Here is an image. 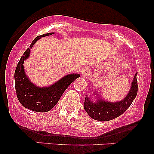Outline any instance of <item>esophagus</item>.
<instances>
[{"label": "esophagus", "instance_id": "obj_1", "mask_svg": "<svg viewBox=\"0 0 154 154\" xmlns=\"http://www.w3.org/2000/svg\"><path fill=\"white\" fill-rule=\"evenodd\" d=\"M82 75L83 77H88V76L91 75V69L89 68H88V67H85V68H84L82 69Z\"/></svg>", "mask_w": 154, "mask_h": 154}]
</instances>
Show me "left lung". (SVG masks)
Instances as JSON below:
<instances>
[{
	"label": "left lung",
	"instance_id": "8db88e82",
	"mask_svg": "<svg viewBox=\"0 0 154 154\" xmlns=\"http://www.w3.org/2000/svg\"><path fill=\"white\" fill-rule=\"evenodd\" d=\"M137 93V73L132 83V87L128 95L122 100L116 103H111L98 98V101L93 103L85 97L84 109L91 118L98 121L105 122L114 119L123 114L131 105Z\"/></svg>",
	"mask_w": 154,
	"mask_h": 154
}]
</instances>
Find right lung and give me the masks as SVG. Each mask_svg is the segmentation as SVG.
<instances>
[{
  "mask_svg": "<svg viewBox=\"0 0 154 154\" xmlns=\"http://www.w3.org/2000/svg\"><path fill=\"white\" fill-rule=\"evenodd\" d=\"M54 32L39 35L32 42L30 46L24 53L19 60L14 73L15 88L19 101L24 107L37 112L50 111L58 103L63 92L79 77V74H72L63 77L55 84L48 88H39L33 85L26 77L24 70V60L29 56L30 49L42 37L48 36Z\"/></svg>",
  "mask_w": 154,
  "mask_h": 154,
  "instance_id": "right-lung-1",
  "label": "right lung"
}]
</instances>
